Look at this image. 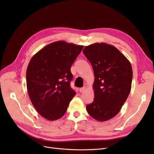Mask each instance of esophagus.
<instances>
[{
  "mask_svg": "<svg viewBox=\"0 0 154 154\" xmlns=\"http://www.w3.org/2000/svg\"><path fill=\"white\" fill-rule=\"evenodd\" d=\"M85 90H86V88H85V87L81 88H79V92H80L81 93H82V92H84Z\"/></svg>",
  "mask_w": 154,
  "mask_h": 154,
  "instance_id": "esophagus-1",
  "label": "esophagus"
}]
</instances>
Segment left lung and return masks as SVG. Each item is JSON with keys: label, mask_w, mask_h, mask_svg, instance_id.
I'll list each match as a JSON object with an SVG mask.
<instances>
[{"label": "left lung", "mask_w": 154, "mask_h": 154, "mask_svg": "<svg viewBox=\"0 0 154 154\" xmlns=\"http://www.w3.org/2000/svg\"><path fill=\"white\" fill-rule=\"evenodd\" d=\"M82 53L91 63L94 73V99L86 105L89 115L105 122L119 112L131 91L133 70L131 64L115 46L96 43Z\"/></svg>", "instance_id": "1"}]
</instances>
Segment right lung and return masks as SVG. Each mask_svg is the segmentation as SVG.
I'll use <instances>...</instances> for the list:
<instances>
[{
	"instance_id": "add662e5",
	"label": "right lung",
	"mask_w": 154,
	"mask_h": 154,
	"mask_svg": "<svg viewBox=\"0 0 154 154\" xmlns=\"http://www.w3.org/2000/svg\"><path fill=\"white\" fill-rule=\"evenodd\" d=\"M83 47L55 42L30 59L26 73L27 91L34 108L45 119L62 118L76 94L70 86V68Z\"/></svg>"
}]
</instances>
